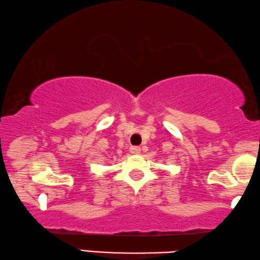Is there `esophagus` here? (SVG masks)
Instances as JSON below:
<instances>
[{
	"label": "esophagus",
	"instance_id": "34e87169",
	"mask_svg": "<svg viewBox=\"0 0 260 260\" xmlns=\"http://www.w3.org/2000/svg\"><path fill=\"white\" fill-rule=\"evenodd\" d=\"M129 151H131V153H133V155H139V153L141 152V148L140 147H131Z\"/></svg>",
	"mask_w": 260,
	"mask_h": 260
}]
</instances>
